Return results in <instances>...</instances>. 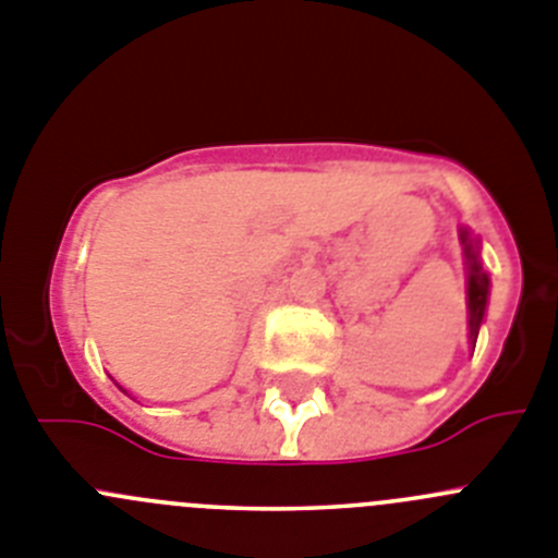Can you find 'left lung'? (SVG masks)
Instances as JSON below:
<instances>
[{
    "label": "left lung",
    "mask_w": 558,
    "mask_h": 558,
    "mask_svg": "<svg viewBox=\"0 0 558 558\" xmlns=\"http://www.w3.org/2000/svg\"><path fill=\"white\" fill-rule=\"evenodd\" d=\"M461 242H464V253H466V264H470V341L475 344L478 339V328L481 319H484V308H486V294H489V278L484 275L478 264V253H475L473 242L466 239V230H461Z\"/></svg>",
    "instance_id": "obj_1"
}]
</instances>
